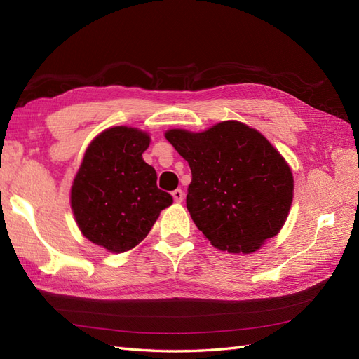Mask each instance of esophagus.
I'll use <instances>...</instances> for the list:
<instances>
[{
  "label": "esophagus",
  "mask_w": 359,
  "mask_h": 359,
  "mask_svg": "<svg viewBox=\"0 0 359 359\" xmlns=\"http://www.w3.org/2000/svg\"><path fill=\"white\" fill-rule=\"evenodd\" d=\"M172 196H173V201L180 203V202H182V199H184V191H182L181 189L173 190V191H172Z\"/></svg>",
  "instance_id": "1"
}]
</instances>
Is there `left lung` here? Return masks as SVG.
<instances>
[{
  "label": "left lung",
  "instance_id": "8db88e82",
  "mask_svg": "<svg viewBox=\"0 0 359 359\" xmlns=\"http://www.w3.org/2000/svg\"><path fill=\"white\" fill-rule=\"evenodd\" d=\"M166 139L189 161L187 210L214 247L253 253L280 232L293 198V177L257 130L223 121L202 133L173 128Z\"/></svg>",
  "mask_w": 359,
  "mask_h": 359
}]
</instances>
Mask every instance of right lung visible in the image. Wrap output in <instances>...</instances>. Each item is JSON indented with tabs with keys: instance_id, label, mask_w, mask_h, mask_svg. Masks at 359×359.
Wrapping results in <instances>:
<instances>
[{
	"instance_id": "1",
	"label": "right lung",
	"mask_w": 359,
	"mask_h": 359,
	"mask_svg": "<svg viewBox=\"0 0 359 359\" xmlns=\"http://www.w3.org/2000/svg\"><path fill=\"white\" fill-rule=\"evenodd\" d=\"M149 136L112 127L85 151L72 187V210L85 238L112 253L137 245L173 199L157 187V173L144 161Z\"/></svg>"
}]
</instances>
